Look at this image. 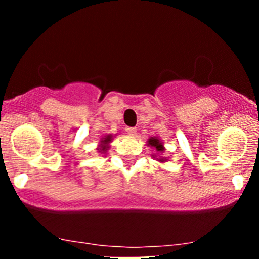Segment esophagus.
Masks as SVG:
<instances>
[{"label":"esophagus","mask_w":259,"mask_h":259,"mask_svg":"<svg viewBox=\"0 0 259 259\" xmlns=\"http://www.w3.org/2000/svg\"><path fill=\"white\" fill-rule=\"evenodd\" d=\"M126 132L129 133L130 135H135L136 129H135V127H126Z\"/></svg>","instance_id":"esophagus-1"}]
</instances>
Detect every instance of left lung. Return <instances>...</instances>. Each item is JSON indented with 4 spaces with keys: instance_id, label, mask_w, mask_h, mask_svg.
<instances>
[{
    "instance_id": "obj_1",
    "label": "left lung",
    "mask_w": 259,
    "mask_h": 259,
    "mask_svg": "<svg viewBox=\"0 0 259 259\" xmlns=\"http://www.w3.org/2000/svg\"><path fill=\"white\" fill-rule=\"evenodd\" d=\"M147 146H150L151 148H153V150H154V154H152V157L154 159H157L160 163L168 162L167 157L162 156L163 152L165 151V148H164V145H163V142L160 141V139L153 138V136H152V138L148 139Z\"/></svg>"
}]
</instances>
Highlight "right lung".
<instances>
[{
  "instance_id": "1",
  "label": "right lung",
  "mask_w": 259,
  "mask_h": 259,
  "mask_svg": "<svg viewBox=\"0 0 259 259\" xmlns=\"http://www.w3.org/2000/svg\"><path fill=\"white\" fill-rule=\"evenodd\" d=\"M114 136H113L112 134H108V135H106L105 138L101 139L99 146H97L96 150L99 151L100 153H106L107 150H108V148H109V144H111L112 140H113V138H114Z\"/></svg>"
}]
</instances>
